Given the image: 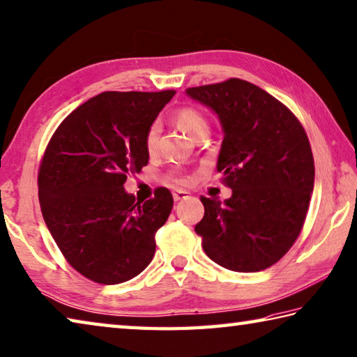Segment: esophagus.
Returning a JSON list of instances; mask_svg holds the SVG:
<instances>
[{"instance_id": "34e87169", "label": "esophagus", "mask_w": 357, "mask_h": 357, "mask_svg": "<svg viewBox=\"0 0 357 357\" xmlns=\"http://www.w3.org/2000/svg\"><path fill=\"white\" fill-rule=\"evenodd\" d=\"M187 197H189V193H187L185 190H173V198H174V201L185 199Z\"/></svg>"}]
</instances>
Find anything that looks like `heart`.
I'll list each match as a JSON object with an SVG mask.
<instances>
[{
	"label": "heart",
	"instance_id": "1",
	"mask_svg": "<svg viewBox=\"0 0 357 357\" xmlns=\"http://www.w3.org/2000/svg\"><path fill=\"white\" fill-rule=\"evenodd\" d=\"M173 120L181 131L185 132L187 135H190L192 139H195L199 132L209 131V123H207L206 116L193 107L179 109V111H176V114H174ZM158 135H159V126L156 123H153V125L146 129V134H145V150L150 154H153L154 150H156ZM176 183L185 184L187 179L183 176H178Z\"/></svg>",
	"mask_w": 357,
	"mask_h": 357
}]
</instances>
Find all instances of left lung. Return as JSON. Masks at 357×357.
<instances>
[{"instance_id":"obj_1","label":"left lung","mask_w":357,"mask_h":357,"mask_svg":"<svg viewBox=\"0 0 357 357\" xmlns=\"http://www.w3.org/2000/svg\"><path fill=\"white\" fill-rule=\"evenodd\" d=\"M217 114L223 129L217 170L232 195L201 197L195 226L203 250L222 267L252 273L271 267L300 236L314 190V158L301 123L275 96L232 77L185 90Z\"/></svg>"}]
</instances>
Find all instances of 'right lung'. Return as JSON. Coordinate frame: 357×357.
I'll list each match as a JSON object with an SVG mask.
<instances>
[{"instance_id": "1", "label": "right lung", "mask_w": 357, "mask_h": 357, "mask_svg": "<svg viewBox=\"0 0 357 357\" xmlns=\"http://www.w3.org/2000/svg\"><path fill=\"white\" fill-rule=\"evenodd\" d=\"M164 92H102L76 107L43 154L38 201L68 264L105 286L132 280L151 262L156 231L173 207L168 189L135 201L129 173L148 164L145 134L173 98Z\"/></svg>"}]
</instances>
